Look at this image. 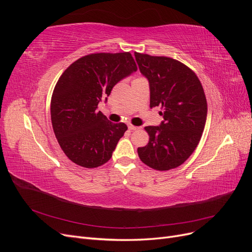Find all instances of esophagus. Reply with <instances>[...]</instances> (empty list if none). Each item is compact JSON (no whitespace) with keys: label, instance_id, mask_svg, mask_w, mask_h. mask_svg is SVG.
Wrapping results in <instances>:
<instances>
[{"label":"esophagus","instance_id":"1","mask_svg":"<svg viewBox=\"0 0 252 252\" xmlns=\"http://www.w3.org/2000/svg\"><path fill=\"white\" fill-rule=\"evenodd\" d=\"M128 129L129 130H131V131H133V130H138V129H140V127H138V126H133V125H128Z\"/></svg>","mask_w":252,"mask_h":252}]
</instances>
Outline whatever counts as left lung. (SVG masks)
<instances>
[{"label": "left lung", "mask_w": 252, "mask_h": 252, "mask_svg": "<svg viewBox=\"0 0 252 252\" xmlns=\"http://www.w3.org/2000/svg\"><path fill=\"white\" fill-rule=\"evenodd\" d=\"M150 88V108L163 109L159 126L145 127L149 142L139 147L141 161L156 170L177 168L192 155L207 118V101L196 74L179 61L134 52Z\"/></svg>", "instance_id": "obj_1"}]
</instances>
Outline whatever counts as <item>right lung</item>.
Masks as SVG:
<instances>
[{
	"label": "right lung",
	"mask_w": 252,
	"mask_h": 252,
	"mask_svg": "<svg viewBox=\"0 0 252 252\" xmlns=\"http://www.w3.org/2000/svg\"><path fill=\"white\" fill-rule=\"evenodd\" d=\"M136 70L130 52H101L80 58L61 75L51 96V123L70 161L85 168L109 161L127 126L111 123L97 105Z\"/></svg>",
	"instance_id": "add662e5"
}]
</instances>
